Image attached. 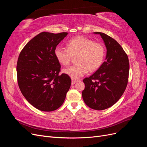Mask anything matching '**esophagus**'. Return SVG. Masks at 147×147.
I'll return each mask as SVG.
<instances>
[{
	"instance_id": "obj_1",
	"label": "esophagus",
	"mask_w": 147,
	"mask_h": 147,
	"mask_svg": "<svg viewBox=\"0 0 147 147\" xmlns=\"http://www.w3.org/2000/svg\"><path fill=\"white\" fill-rule=\"evenodd\" d=\"M77 82H78V80H77L72 79V85H74V84H75V83H77Z\"/></svg>"
}]
</instances>
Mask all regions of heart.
<instances>
[{
  "mask_svg": "<svg viewBox=\"0 0 147 147\" xmlns=\"http://www.w3.org/2000/svg\"><path fill=\"white\" fill-rule=\"evenodd\" d=\"M68 48L57 47L54 51L59 63L68 65L77 56V64L64 69L63 72L72 79L77 80L85 75L88 71L94 72L102 65L105 55V48L101 43L95 42L84 37L78 36L70 39Z\"/></svg>",
  "mask_w": 147,
  "mask_h": 147,
  "instance_id": "obj_1",
  "label": "heart"
}]
</instances>
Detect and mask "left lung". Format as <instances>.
<instances>
[{
    "instance_id": "1",
    "label": "left lung",
    "mask_w": 147,
    "mask_h": 147,
    "mask_svg": "<svg viewBox=\"0 0 147 147\" xmlns=\"http://www.w3.org/2000/svg\"><path fill=\"white\" fill-rule=\"evenodd\" d=\"M99 34L107 48L105 61L91 76L85 78L83 99L89 107L96 110L114 105L126 90L129 63L127 55L115 39L102 32Z\"/></svg>"
}]
</instances>
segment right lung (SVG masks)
I'll return each instance as SVG.
<instances>
[{"label":"right lung","mask_w":147,"mask_h":147,"mask_svg":"<svg viewBox=\"0 0 147 147\" xmlns=\"http://www.w3.org/2000/svg\"><path fill=\"white\" fill-rule=\"evenodd\" d=\"M67 32L40 33L21 51L16 71L21 92L29 103L43 112L63 105L71 84L67 75H59L61 65L55 56L57 45Z\"/></svg>","instance_id":"1"}]
</instances>
